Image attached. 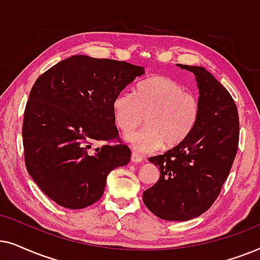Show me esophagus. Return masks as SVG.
Listing matches in <instances>:
<instances>
[{
    "label": "esophagus",
    "instance_id": "1",
    "mask_svg": "<svg viewBox=\"0 0 260 260\" xmlns=\"http://www.w3.org/2000/svg\"><path fill=\"white\" fill-rule=\"evenodd\" d=\"M131 160H132V162H134V164H139V162L143 161V157H140V155L137 153H132Z\"/></svg>",
    "mask_w": 260,
    "mask_h": 260
}]
</instances>
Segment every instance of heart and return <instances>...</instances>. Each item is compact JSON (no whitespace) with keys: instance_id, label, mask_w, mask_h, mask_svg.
Listing matches in <instances>:
<instances>
[{"instance_id":"b5f03b06","label":"heart","mask_w":260,"mask_h":260,"mask_svg":"<svg viewBox=\"0 0 260 260\" xmlns=\"http://www.w3.org/2000/svg\"><path fill=\"white\" fill-rule=\"evenodd\" d=\"M116 126L128 133L145 115L146 127L126 136L138 153H152L185 140L200 116V101L175 79L153 76L138 83L136 92L122 91L113 102Z\"/></svg>"}]
</instances>
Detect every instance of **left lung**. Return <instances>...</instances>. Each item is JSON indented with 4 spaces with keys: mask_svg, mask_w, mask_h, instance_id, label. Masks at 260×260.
<instances>
[{
    "mask_svg": "<svg viewBox=\"0 0 260 260\" xmlns=\"http://www.w3.org/2000/svg\"><path fill=\"white\" fill-rule=\"evenodd\" d=\"M177 65L196 76L200 116L185 140L148 159L160 177L143 195L145 206L168 221L191 220L213 206L239 144L238 108L228 90L205 68Z\"/></svg>",
    "mask_w": 260,
    "mask_h": 260,
    "instance_id": "8db88e82",
    "label": "left lung"
}]
</instances>
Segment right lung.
I'll return each instance as SVG.
<instances>
[{"label": "right lung", "mask_w": 260, "mask_h": 260, "mask_svg": "<svg viewBox=\"0 0 260 260\" xmlns=\"http://www.w3.org/2000/svg\"><path fill=\"white\" fill-rule=\"evenodd\" d=\"M143 67L72 55L39 76L30 90L22 124L27 171L57 205L82 209L105 192L107 176L128 164L113 102ZM96 141L114 144L92 147Z\"/></svg>", "instance_id": "right-lung-1"}]
</instances>
